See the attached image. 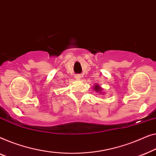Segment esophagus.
<instances>
[{"label": "esophagus", "mask_w": 156, "mask_h": 156, "mask_svg": "<svg viewBox=\"0 0 156 156\" xmlns=\"http://www.w3.org/2000/svg\"><path fill=\"white\" fill-rule=\"evenodd\" d=\"M80 78H81L80 75H78H78H76V76H75V78H76V80H80Z\"/></svg>", "instance_id": "1"}]
</instances>
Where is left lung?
Returning a JSON list of instances; mask_svg holds the SVG:
<instances>
[{
    "label": "left lung",
    "instance_id": "1",
    "mask_svg": "<svg viewBox=\"0 0 156 156\" xmlns=\"http://www.w3.org/2000/svg\"><path fill=\"white\" fill-rule=\"evenodd\" d=\"M93 89L95 90V92H97L98 93L100 94V95H101V94H102V95H104V93H103V92H102L103 88H102V87H101L100 85H98V83H97V84H95V85H93Z\"/></svg>",
    "mask_w": 156,
    "mask_h": 156
}]
</instances>
